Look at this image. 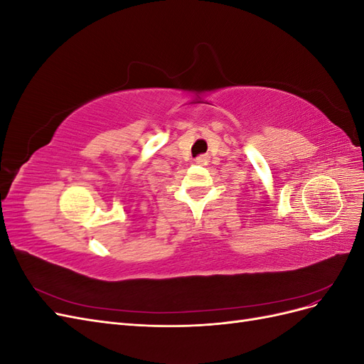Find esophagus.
Listing matches in <instances>:
<instances>
[{
	"label": "esophagus",
	"instance_id": "1",
	"mask_svg": "<svg viewBox=\"0 0 364 364\" xmlns=\"http://www.w3.org/2000/svg\"><path fill=\"white\" fill-rule=\"evenodd\" d=\"M196 162L200 164V165H208L209 156H208V155H202V156H199V158H196Z\"/></svg>",
	"mask_w": 364,
	"mask_h": 364
}]
</instances>
